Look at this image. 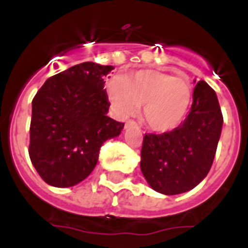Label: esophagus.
<instances>
[{"instance_id":"obj_1","label":"esophagus","mask_w":248,"mask_h":248,"mask_svg":"<svg viewBox=\"0 0 248 248\" xmlns=\"http://www.w3.org/2000/svg\"><path fill=\"white\" fill-rule=\"evenodd\" d=\"M127 126H132V127H138V124H136V121L128 120L127 122H126V127H127Z\"/></svg>"}]
</instances>
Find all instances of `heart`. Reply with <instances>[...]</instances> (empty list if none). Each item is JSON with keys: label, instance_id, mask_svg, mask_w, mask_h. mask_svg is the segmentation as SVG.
<instances>
[{"label": "heart", "instance_id": "heart-1", "mask_svg": "<svg viewBox=\"0 0 248 248\" xmlns=\"http://www.w3.org/2000/svg\"><path fill=\"white\" fill-rule=\"evenodd\" d=\"M105 89L117 116H134L140 105H144L145 124L158 132L179 127L193 101L189 81L152 69L132 72L122 79L112 78Z\"/></svg>", "mask_w": 248, "mask_h": 248}]
</instances>
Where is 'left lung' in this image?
<instances>
[{
	"mask_svg": "<svg viewBox=\"0 0 248 248\" xmlns=\"http://www.w3.org/2000/svg\"><path fill=\"white\" fill-rule=\"evenodd\" d=\"M221 127L223 113L215 91L200 81L190 112L179 127L144 135L140 169L149 185L167 196L197 186L211 169Z\"/></svg>",
	"mask_w": 248,
	"mask_h": 248,
	"instance_id": "8db88e82",
	"label": "left lung"
}]
</instances>
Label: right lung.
Returning <instances> with one entry per match:
<instances>
[{
    "instance_id": "1",
    "label": "right lung",
    "mask_w": 248,
    "mask_h": 248,
    "mask_svg": "<svg viewBox=\"0 0 248 248\" xmlns=\"http://www.w3.org/2000/svg\"><path fill=\"white\" fill-rule=\"evenodd\" d=\"M112 65L86 62L52 76L32 100L29 158L45 183L78 184L96 166L104 141L124 124L107 116L104 78Z\"/></svg>"
}]
</instances>
